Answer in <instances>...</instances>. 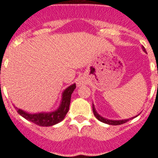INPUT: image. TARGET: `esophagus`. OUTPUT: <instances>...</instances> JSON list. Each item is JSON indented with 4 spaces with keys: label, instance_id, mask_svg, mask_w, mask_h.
Wrapping results in <instances>:
<instances>
[{
    "label": "esophagus",
    "instance_id": "esophagus-1",
    "mask_svg": "<svg viewBox=\"0 0 158 158\" xmlns=\"http://www.w3.org/2000/svg\"><path fill=\"white\" fill-rule=\"evenodd\" d=\"M85 84H86V81H85V78L80 77L77 80V85L78 86H82V85H84Z\"/></svg>",
    "mask_w": 158,
    "mask_h": 158
}]
</instances>
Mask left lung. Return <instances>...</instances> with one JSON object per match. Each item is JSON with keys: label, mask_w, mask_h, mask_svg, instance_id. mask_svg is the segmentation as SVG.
<instances>
[{"label": "left lung", "mask_w": 158, "mask_h": 158, "mask_svg": "<svg viewBox=\"0 0 158 158\" xmlns=\"http://www.w3.org/2000/svg\"><path fill=\"white\" fill-rule=\"evenodd\" d=\"M142 49L144 51V52H146V51H145V48H144V46H142ZM93 112H94V116L98 119L99 121L102 122L104 123H106V124H109V125H119V124H123V123H126L127 122L128 120L131 119V118H135V117H137V115H135V117H132V118H127V119H121V120H112V119H108V118H106L104 117L101 116L97 112L96 109L94 107V105L93 104Z\"/></svg>", "instance_id": "obj_1"}]
</instances>
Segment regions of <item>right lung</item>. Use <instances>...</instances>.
<instances>
[{"instance_id": "obj_1", "label": "right lung", "mask_w": 158, "mask_h": 158, "mask_svg": "<svg viewBox=\"0 0 158 158\" xmlns=\"http://www.w3.org/2000/svg\"><path fill=\"white\" fill-rule=\"evenodd\" d=\"M76 88V84L71 85L66 88L62 93L60 104L56 110L51 112H39V113H29L25 110L17 108V111L21 116L27 120L31 121L41 127H50L60 123L64 118L69 111L71 101V95Z\"/></svg>"}]
</instances>
